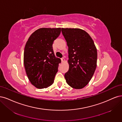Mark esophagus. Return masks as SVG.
<instances>
[{
  "label": "esophagus",
  "instance_id": "obj_1",
  "mask_svg": "<svg viewBox=\"0 0 122 122\" xmlns=\"http://www.w3.org/2000/svg\"><path fill=\"white\" fill-rule=\"evenodd\" d=\"M61 62H62H62H64L65 61V59H64V58H62L61 59Z\"/></svg>",
  "mask_w": 122,
  "mask_h": 122
}]
</instances>
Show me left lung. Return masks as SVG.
I'll return each instance as SVG.
<instances>
[{"mask_svg":"<svg viewBox=\"0 0 122 122\" xmlns=\"http://www.w3.org/2000/svg\"><path fill=\"white\" fill-rule=\"evenodd\" d=\"M68 47L69 69L64 75L70 87L81 89L87 85L97 66V51L92 38L79 28L61 29Z\"/></svg>","mask_w":122,"mask_h":122,"instance_id":"left-lung-1","label":"left lung"}]
</instances>
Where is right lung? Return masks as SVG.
<instances>
[{
    "label": "right lung",
    "mask_w": 122,
    "mask_h": 122,
    "mask_svg": "<svg viewBox=\"0 0 122 122\" xmlns=\"http://www.w3.org/2000/svg\"><path fill=\"white\" fill-rule=\"evenodd\" d=\"M61 30V28H40L30 35L26 44L24 64L26 74L38 89L46 88L54 82L61 60L55 56L52 45Z\"/></svg>",
    "instance_id": "1"
}]
</instances>
